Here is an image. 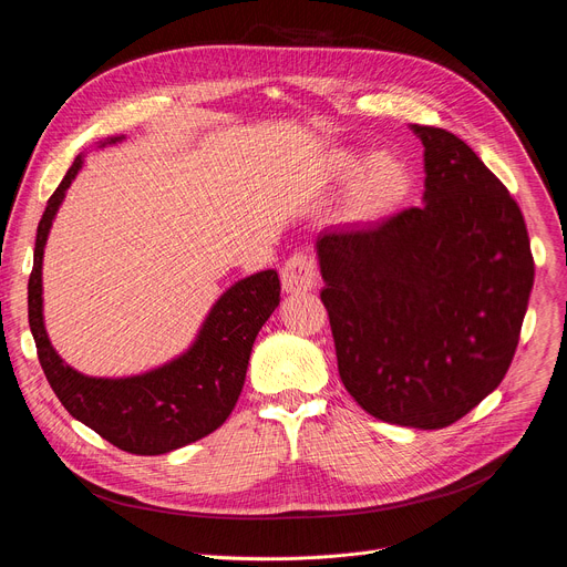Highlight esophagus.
<instances>
[{
    "label": "esophagus",
    "instance_id": "esophagus-1",
    "mask_svg": "<svg viewBox=\"0 0 567 567\" xmlns=\"http://www.w3.org/2000/svg\"><path fill=\"white\" fill-rule=\"evenodd\" d=\"M281 286L290 295L313 290L318 286L316 260L307 254H292L281 268Z\"/></svg>",
    "mask_w": 567,
    "mask_h": 567
}]
</instances>
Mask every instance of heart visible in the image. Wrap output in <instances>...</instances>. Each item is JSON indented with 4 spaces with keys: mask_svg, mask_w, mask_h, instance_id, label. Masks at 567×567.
Here are the masks:
<instances>
[{
    "mask_svg": "<svg viewBox=\"0 0 567 567\" xmlns=\"http://www.w3.org/2000/svg\"><path fill=\"white\" fill-rule=\"evenodd\" d=\"M361 163V153L341 148L329 157L327 178L331 183H346L357 176L348 192V217L363 224L382 221L408 202L412 192V172L393 153H378L363 167Z\"/></svg>",
    "mask_w": 567,
    "mask_h": 567,
    "instance_id": "heart-1",
    "label": "heart"
}]
</instances>
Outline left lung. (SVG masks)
Returning <instances> with one entry per match:
<instances>
[{"label": "left lung", "instance_id": "left-lung-1", "mask_svg": "<svg viewBox=\"0 0 567 567\" xmlns=\"http://www.w3.org/2000/svg\"><path fill=\"white\" fill-rule=\"evenodd\" d=\"M410 127L423 206L324 228L316 251L348 393L380 421L437 430L502 384L536 270L504 183L453 132Z\"/></svg>", "mask_w": 567, "mask_h": 567}]
</instances>
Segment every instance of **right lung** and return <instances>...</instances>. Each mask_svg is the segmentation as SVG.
Instances as JSON below:
<instances>
[{
    "label": "right lung",
    "instance_id": "add662e5",
    "mask_svg": "<svg viewBox=\"0 0 567 567\" xmlns=\"http://www.w3.org/2000/svg\"><path fill=\"white\" fill-rule=\"evenodd\" d=\"M110 137L100 148L123 142ZM78 155L63 176L37 230L29 277V327L43 373L73 419L135 455H162L215 432L236 408L249 354L260 327L279 307V275L262 270L233 284L213 305L194 343L172 361L130 378H91L52 348L43 320V251L65 192L80 174Z\"/></svg>",
    "mask_w": 567,
    "mask_h": 567
}]
</instances>
